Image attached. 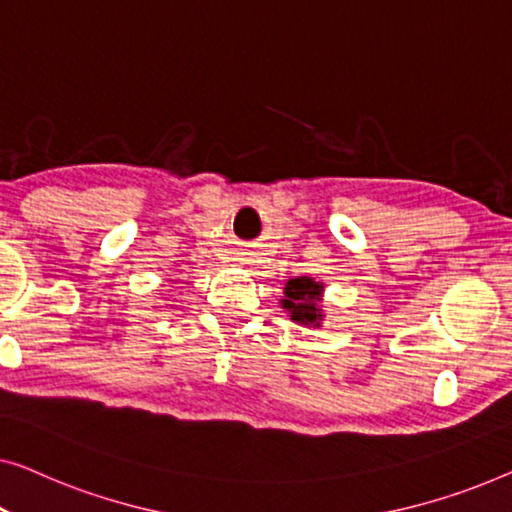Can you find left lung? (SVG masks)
Instances as JSON below:
<instances>
[{"mask_svg":"<svg viewBox=\"0 0 512 512\" xmlns=\"http://www.w3.org/2000/svg\"><path fill=\"white\" fill-rule=\"evenodd\" d=\"M285 297L280 299V306L285 308L290 320L299 322L304 327H320L325 320L322 313V294H325V283L313 276L290 278L283 287Z\"/></svg>","mask_w":512,"mask_h":512,"instance_id":"1","label":"left lung"}]
</instances>
